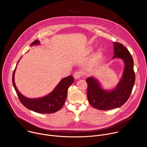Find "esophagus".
<instances>
[{"label": "esophagus", "mask_w": 147, "mask_h": 147, "mask_svg": "<svg viewBox=\"0 0 147 147\" xmlns=\"http://www.w3.org/2000/svg\"><path fill=\"white\" fill-rule=\"evenodd\" d=\"M82 75V73L81 72V71H76L74 73V77L75 79H78L80 78Z\"/></svg>", "instance_id": "esophagus-1"}]
</instances>
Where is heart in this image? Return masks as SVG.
Returning <instances> with one entry per match:
<instances>
[{"mask_svg":"<svg viewBox=\"0 0 147 147\" xmlns=\"http://www.w3.org/2000/svg\"><path fill=\"white\" fill-rule=\"evenodd\" d=\"M101 54H102V53H101L100 51H98L95 53V56H94V57L93 58V60H92L93 63H95V61H96V60H98V59H99V58L101 56Z\"/></svg>","mask_w":147,"mask_h":147,"instance_id":"1","label":"heart"}]
</instances>
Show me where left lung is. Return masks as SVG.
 I'll list each match as a JSON object with an SVG mask.
<instances>
[{
	"instance_id": "8db88e82",
	"label": "left lung",
	"mask_w": 147,
	"mask_h": 147,
	"mask_svg": "<svg viewBox=\"0 0 147 147\" xmlns=\"http://www.w3.org/2000/svg\"><path fill=\"white\" fill-rule=\"evenodd\" d=\"M114 56L112 59L120 58L124 63V71L121 80L112 90H105L99 82L90 77L87 78V97L91 105L99 110L107 111L122 106L130 97L135 82L134 61L128 49L121 44L114 42Z\"/></svg>"
}]
</instances>
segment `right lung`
<instances>
[{"mask_svg":"<svg viewBox=\"0 0 147 147\" xmlns=\"http://www.w3.org/2000/svg\"><path fill=\"white\" fill-rule=\"evenodd\" d=\"M38 44H39V40H35L31 45ZM16 69V67L13 73V85L20 101L26 108L39 113H52L59 111L64 105L67 95L68 88L74 82L72 76L63 78L55 89L48 95L42 98L31 99L23 95L17 89L14 82Z\"/></svg>","mask_w":147,"mask_h":147,"instance_id":"obj_1","label":"right lung"}]
</instances>
